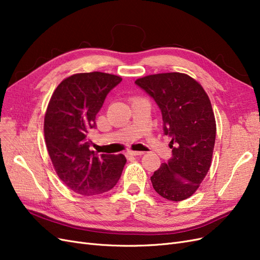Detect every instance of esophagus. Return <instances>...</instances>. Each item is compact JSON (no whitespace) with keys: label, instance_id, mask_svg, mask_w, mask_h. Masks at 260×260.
Wrapping results in <instances>:
<instances>
[{"label":"esophagus","instance_id":"1","mask_svg":"<svg viewBox=\"0 0 260 260\" xmlns=\"http://www.w3.org/2000/svg\"><path fill=\"white\" fill-rule=\"evenodd\" d=\"M143 154H144L143 152H136V151H131V149L127 152L128 156H139V155H143Z\"/></svg>","mask_w":260,"mask_h":260}]
</instances>
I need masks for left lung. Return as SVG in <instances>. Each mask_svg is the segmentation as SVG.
Wrapping results in <instances>:
<instances>
[{
	"mask_svg": "<svg viewBox=\"0 0 260 260\" xmlns=\"http://www.w3.org/2000/svg\"><path fill=\"white\" fill-rule=\"evenodd\" d=\"M136 83L159 106L164 135L171 138L172 157L151 177L154 190L172 202L186 200L211 165L217 128L210 100L198 81L182 73L149 75Z\"/></svg>",
	"mask_w": 260,
	"mask_h": 260,
	"instance_id": "obj_1",
	"label": "left lung"
}]
</instances>
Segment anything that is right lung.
I'll use <instances>...</instances> for the list:
<instances>
[{"mask_svg": "<svg viewBox=\"0 0 260 260\" xmlns=\"http://www.w3.org/2000/svg\"><path fill=\"white\" fill-rule=\"evenodd\" d=\"M121 77L93 72L75 74L54 90L44 116V139L58 178L75 193L93 196L116 185L124 155L101 156L91 151L88 135L107 93Z\"/></svg>", "mask_w": 260, "mask_h": 260, "instance_id": "1", "label": "right lung"}]
</instances>
